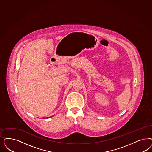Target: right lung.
Instances as JSON below:
<instances>
[{"mask_svg":"<svg viewBox=\"0 0 152 152\" xmlns=\"http://www.w3.org/2000/svg\"><path fill=\"white\" fill-rule=\"evenodd\" d=\"M48 118V117H46V118Z\"/></svg>","mask_w":152,"mask_h":152,"instance_id":"1","label":"right lung"}]
</instances>
